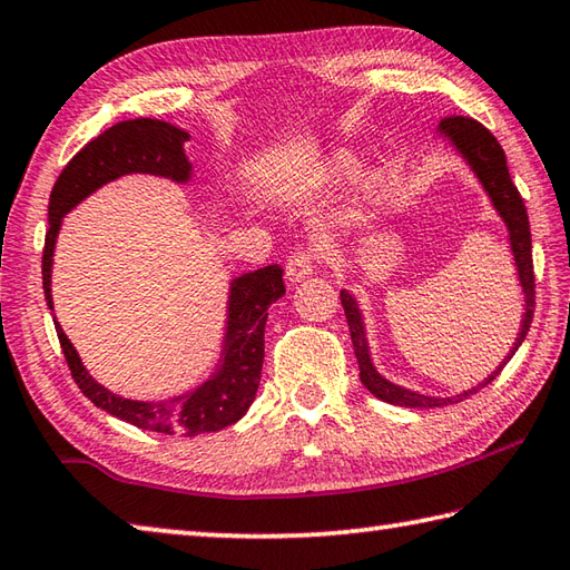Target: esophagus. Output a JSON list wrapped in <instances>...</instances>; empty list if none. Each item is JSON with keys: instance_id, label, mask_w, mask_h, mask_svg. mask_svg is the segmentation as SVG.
I'll use <instances>...</instances> for the list:
<instances>
[{"instance_id": "esophagus-1", "label": "esophagus", "mask_w": 570, "mask_h": 570, "mask_svg": "<svg viewBox=\"0 0 570 570\" xmlns=\"http://www.w3.org/2000/svg\"><path fill=\"white\" fill-rule=\"evenodd\" d=\"M316 266V249H298L286 258V278L288 282H302L312 276Z\"/></svg>"}]
</instances>
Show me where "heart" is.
<instances>
[{
  "label": "heart",
  "mask_w": 570,
  "mask_h": 570,
  "mask_svg": "<svg viewBox=\"0 0 570 570\" xmlns=\"http://www.w3.org/2000/svg\"><path fill=\"white\" fill-rule=\"evenodd\" d=\"M348 167V157H338L336 159V169H346ZM379 184H381V177H379V174L376 171H371L368 174V177L364 179V186H366V189L368 191H374V189H379Z\"/></svg>",
  "instance_id": "obj_1"
}]
</instances>
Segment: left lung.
I'll list each match as a JSON object with an SVG mask.
<instances>
[{
  "mask_svg": "<svg viewBox=\"0 0 570 570\" xmlns=\"http://www.w3.org/2000/svg\"><path fill=\"white\" fill-rule=\"evenodd\" d=\"M441 131L446 137L461 157L469 161V167L475 171V177L483 184L485 194L491 196V202L495 206V212L501 214V219L509 226V239H511V252H513V262L515 268H519V282L523 288V298H525V314L521 321V331L519 338L511 348V354L503 358V364L493 371V374L479 384L475 389H469L459 393V396L451 399H433V396H423V393L401 389L396 384H391L384 376L379 374L376 366L371 364V354H368V341H366V328H364V318H361L358 306L354 302V296L348 292H341V304H344V314L348 321V331H351V341H354V351L358 358V371H361V384H364L376 399L393 403V406H406V409H433V406H449V403H459L471 393L481 391L491 384V381L501 374L503 366L509 364L511 356L519 351L523 344L525 334H529L531 321H533V306H535V276H533V252H531V226H529V214H525V204L521 199L519 189L511 181L509 167H505V154L501 149V144L495 141L493 134L479 124L475 119L469 117H446L441 121Z\"/></svg>",
  "mask_w": 570,
  "mask_h": 570,
  "instance_id": "1",
  "label": "left lung"
}]
</instances>
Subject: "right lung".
Segmentation results:
<instances>
[{"label": "right lung", "instance_id": "right-lung-1", "mask_svg": "<svg viewBox=\"0 0 570 570\" xmlns=\"http://www.w3.org/2000/svg\"><path fill=\"white\" fill-rule=\"evenodd\" d=\"M184 141H189V134L169 121L129 119L99 134L67 164L49 196V232L45 236V254H41V284H45L49 308H55L51 306V256H55L61 216L75 209L99 186L124 174H154V177H167L179 184L189 181L191 164L184 154ZM284 294V268L278 264L234 278L219 366L202 386L167 401L121 399L97 384L81 366L75 346L57 321L55 326L71 379L95 406L144 431L196 436V433L232 426L249 411L258 379H262L268 306Z\"/></svg>", "mask_w": 570, "mask_h": 570}]
</instances>
